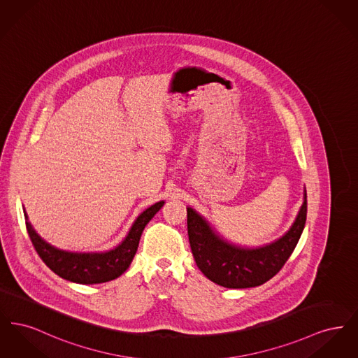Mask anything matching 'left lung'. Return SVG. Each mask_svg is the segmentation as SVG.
<instances>
[{
  "label": "left lung",
  "instance_id": "8db88e82",
  "mask_svg": "<svg viewBox=\"0 0 358 358\" xmlns=\"http://www.w3.org/2000/svg\"><path fill=\"white\" fill-rule=\"evenodd\" d=\"M306 187L303 203L289 231L271 243L259 247L235 244L187 206V235L197 267L213 283L227 289L256 287L280 271L296 247L306 224Z\"/></svg>",
  "mask_w": 358,
  "mask_h": 358
}]
</instances>
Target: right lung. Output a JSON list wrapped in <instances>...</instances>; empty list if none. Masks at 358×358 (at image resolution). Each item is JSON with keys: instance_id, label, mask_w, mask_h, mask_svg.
<instances>
[{"instance_id": "obj_1", "label": "right lung", "mask_w": 358, "mask_h": 358, "mask_svg": "<svg viewBox=\"0 0 358 358\" xmlns=\"http://www.w3.org/2000/svg\"><path fill=\"white\" fill-rule=\"evenodd\" d=\"M164 204L165 201H159L143 210L133 222L126 238L117 247L103 252H72L56 248L34 231L32 224L28 222L25 209L24 216L34 250L53 273L73 283L98 285L117 279L129 268L145 227Z\"/></svg>"}]
</instances>
